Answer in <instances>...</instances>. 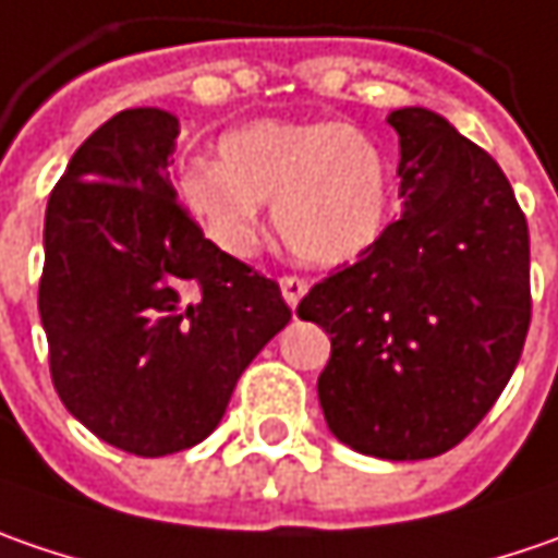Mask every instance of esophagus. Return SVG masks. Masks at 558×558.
<instances>
[{"instance_id": "obj_1", "label": "esophagus", "mask_w": 558, "mask_h": 558, "mask_svg": "<svg viewBox=\"0 0 558 558\" xmlns=\"http://www.w3.org/2000/svg\"><path fill=\"white\" fill-rule=\"evenodd\" d=\"M305 290H308V283L303 278H296V275H287V278H280V293H283V300L290 308H296L300 300L305 296Z\"/></svg>"}]
</instances>
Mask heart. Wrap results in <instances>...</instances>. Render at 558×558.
<instances>
[{
  "label": "heart",
  "mask_w": 558,
  "mask_h": 558,
  "mask_svg": "<svg viewBox=\"0 0 558 558\" xmlns=\"http://www.w3.org/2000/svg\"><path fill=\"white\" fill-rule=\"evenodd\" d=\"M218 153L183 165L178 196L228 255L253 253L262 206H275L290 253L325 268L359 258L387 228V161L355 128L258 118L221 136Z\"/></svg>",
  "instance_id": "b5f03b06"
}]
</instances>
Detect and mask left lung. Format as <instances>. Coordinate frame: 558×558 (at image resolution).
I'll return each instance as SVG.
<instances>
[{
	"instance_id": "1",
	"label": "left lung",
	"mask_w": 558,
	"mask_h": 558,
	"mask_svg": "<svg viewBox=\"0 0 558 558\" xmlns=\"http://www.w3.org/2000/svg\"><path fill=\"white\" fill-rule=\"evenodd\" d=\"M402 215L296 315L330 333L318 400L355 452L409 462L472 434L531 325L527 221L499 165L437 111L397 109Z\"/></svg>"
}]
</instances>
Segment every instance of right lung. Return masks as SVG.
I'll use <instances>...</instances> for the list:
<instances>
[{
    "mask_svg": "<svg viewBox=\"0 0 558 558\" xmlns=\"http://www.w3.org/2000/svg\"><path fill=\"white\" fill-rule=\"evenodd\" d=\"M178 134L171 111H118L71 156L43 231L52 384L99 440L146 459L206 440L290 322L278 283L221 253L178 203Z\"/></svg>",
    "mask_w": 558,
    "mask_h": 558,
    "instance_id": "1",
    "label": "right lung"
}]
</instances>
